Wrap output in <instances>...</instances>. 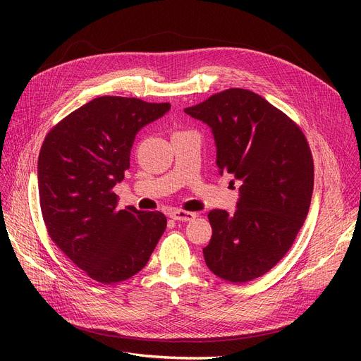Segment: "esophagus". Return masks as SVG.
<instances>
[{
    "label": "esophagus",
    "instance_id": "34e87169",
    "mask_svg": "<svg viewBox=\"0 0 361 361\" xmlns=\"http://www.w3.org/2000/svg\"><path fill=\"white\" fill-rule=\"evenodd\" d=\"M197 215L196 212H185V211H171L169 212V218L174 219V221H183V222H187V221H192L195 219Z\"/></svg>",
    "mask_w": 361,
    "mask_h": 361
}]
</instances>
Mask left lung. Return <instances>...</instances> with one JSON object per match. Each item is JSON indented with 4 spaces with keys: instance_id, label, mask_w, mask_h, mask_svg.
Wrapping results in <instances>:
<instances>
[{
    "instance_id": "obj_1",
    "label": "left lung",
    "mask_w": 361,
    "mask_h": 361,
    "mask_svg": "<svg viewBox=\"0 0 361 361\" xmlns=\"http://www.w3.org/2000/svg\"><path fill=\"white\" fill-rule=\"evenodd\" d=\"M212 130L219 174L240 181L234 214H207L204 262L216 276L249 282L286 256L307 216L313 159L300 127L260 94L228 89L184 109Z\"/></svg>"
}]
</instances>
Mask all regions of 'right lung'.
Instances as JSON below:
<instances>
[{"label":"right lung","mask_w":361,"mask_h":361,"mask_svg":"<svg viewBox=\"0 0 361 361\" xmlns=\"http://www.w3.org/2000/svg\"><path fill=\"white\" fill-rule=\"evenodd\" d=\"M169 108L137 98H94L56 124L41 147L37 185L48 234L101 283L142 271L166 228L161 212L118 211L112 188L130 168L137 131Z\"/></svg>","instance_id":"1"}]
</instances>
